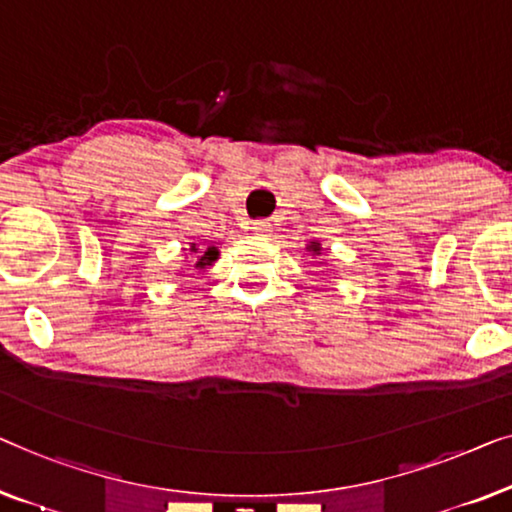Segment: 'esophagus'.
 I'll use <instances>...</instances> for the list:
<instances>
[{
	"label": "esophagus",
	"instance_id": "obj_1",
	"mask_svg": "<svg viewBox=\"0 0 512 512\" xmlns=\"http://www.w3.org/2000/svg\"><path fill=\"white\" fill-rule=\"evenodd\" d=\"M253 232H257V234H262V232H269V222H266V220H257V222H253Z\"/></svg>",
	"mask_w": 512,
	"mask_h": 512
}]
</instances>
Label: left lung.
Wrapping results in <instances>:
<instances>
[{
    "instance_id": "1",
    "label": "left lung",
    "mask_w": 512,
    "mask_h": 512,
    "mask_svg": "<svg viewBox=\"0 0 512 512\" xmlns=\"http://www.w3.org/2000/svg\"><path fill=\"white\" fill-rule=\"evenodd\" d=\"M315 250H318V248H315Z\"/></svg>"
}]
</instances>
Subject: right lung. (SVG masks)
I'll return each instance as SVG.
<instances>
[{"label": "right lung", "mask_w": 512, "mask_h": 512, "mask_svg": "<svg viewBox=\"0 0 512 512\" xmlns=\"http://www.w3.org/2000/svg\"><path fill=\"white\" fill-rule=\"evenodd\" d=\"M194 253H197V250H194ZM213 259H218V250H215V248H208L204 255H199V259H197V266H206V264H211Z\"/></svg>", "instance_id": "obj_1"}]
</instances>
